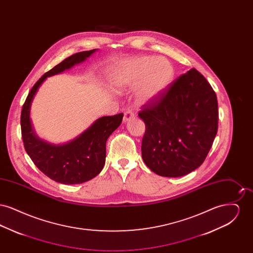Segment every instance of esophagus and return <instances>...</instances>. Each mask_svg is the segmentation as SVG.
Returning <instances> with one entry per match:
<instances>
[{"label":"esophagus","instance_id":"obj_1","mask_svg":"<svg viewBox=\"0 0 253 253\" xmlns=\"http://www.w3.org/2000/svg\"><path fill=\"white\" fill-rule=\"evenodd\" d=\"M135 118V114L131 111V110H127L125 113H124V117H123V122L126 123L128 121H131L132 119Z\"/></svg>","mask_w":253,"mask_h":253}]
</instances>
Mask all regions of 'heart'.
<instances>
[{"label":"heart","instance_id":"1","mask_svg":"<svg viewBox=\"0 0 253 253\" xmlns=\"http://www.w3.org/2000/svg\"><path fill=\"white\" fill-rule=\"evenodd\" d=\"M109 82L116 91L135 87L137 98L144 102L157 100L168 91L174 70L168 60L153 56H136L122 60L109 71Z\"/></svg>","mask_w":253,"mask_h":253}]
</instances>
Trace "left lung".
Segmentation results:
<instances>
[{"instance_id": "left-lung-1", "label": "left lung", "mask_w": 253, "mask_h": 253, "mask_svg": "<svg viewBox=\"0 0 253 253\" xmlns=\"http://www.w3.org/2000/svg\"><path fill=\"white\" fill-rule=\"evenodd\" d=\"M146 131L141 154L158 175L179 177L198 168L218 128L216 95L195 69L182 75L157 105L138 114Z\"/></svg>"}]
</instances>
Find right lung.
<instances>
[{"mask_svg": "<svg viewBox=\"0 0 253 253\" xmlns=\"http://www.w3.org/2000/svg\"><path fill=\"white\" fill-rule=\"evenodd\" d=\"M96 51L93 49L74 54L45 73L31 89L22 110V136L27 155L41 171L61 184H81L93 179L101 171L106 158V141L121 125L123 114L99 118L72 140L54 144L37 135L30 118L31 105L39 88L47 78L71 69Z\"/></svg>", "mask_w": 253, "mask_h": 253, "instance_id": "right-lung-1", "label": "right lung"}]
</instances>
